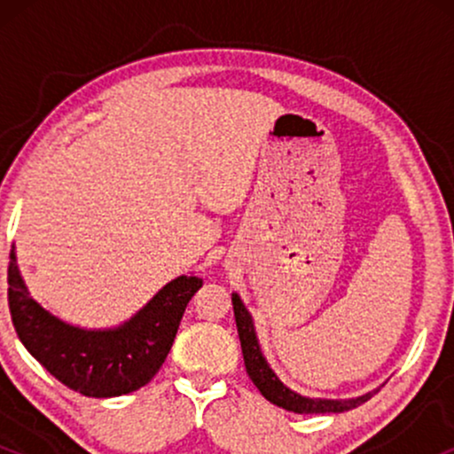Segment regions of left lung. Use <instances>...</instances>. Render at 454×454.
<instances>
[{"mask_svg":"<svg viewBox=\"0 0 454 454\" xmlns=\"http://www.w3.org/2000/svg\"><path fill=\"white\" fill-rule=\"evenodd\" d=\"M232 309L234 322H237L239 340H241L243 361L245 369H247V376L252 378L254 384H256L260 395L267 401H270V403L279 405V408L288 411H294V414H328V411H346L358 408L364 401L372 399L373 393H364L361 397L352 399H311L294 393L293 388H288L281 382L278 373L270 369L267 358H264L262 348H260L256 337V328H254L252 314H249L247 307L243 305L241 296L237 293H232Z\"/></svg>","mask_w":454,"mask_h":454,"instance_id":"obj_1","label":"left lung"}]
</instances>
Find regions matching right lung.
I'll list each match as a JSON object with an SVG mask.
<instances>
[{"instance_id": "right-lung-1", "label": "right lung", "mask_w": 454, "mask_h": 454, "mask_svg": "<svg viewBox=\"0 0 454 454\" xmlns=\"http://www.w3.org/2000/svg\"><path fill=\"white\" fill-rule=\"evenodd\" d=\"M200 286L196 275H179L123 325L82 328L53 316L29 294L14 245L10 252L8 305L20 343L51 376L85 397H119L149 384Z\"/></svg>"}]
</instances>
